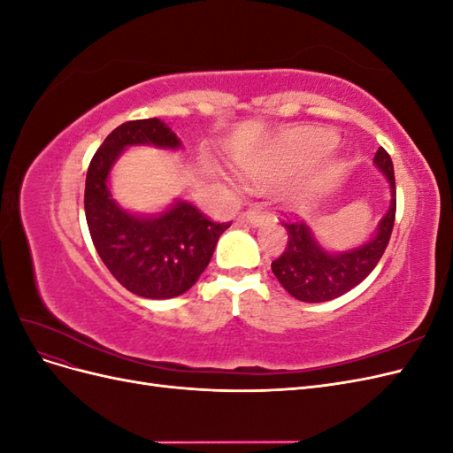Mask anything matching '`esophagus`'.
Returning a JSON list of instances; mask_svg holds the SVG:
<instances>
[{"label": "esophagus", "mask_w": 453, "mask_h": 453, "mask_svg": "<svg viewBox=\"0 0 453 453\" xmlns=\"http://www.w3.org/2000/svg\"><path fill=\"white\" fill-rule=\"evenodd\" d=\"M240 221L248 223V225H251V226H260V225H265V223L268 221V215L263 213V211L250 210V211H245V213L240 217Z\"/></svg>", "instance_id": "34e87169"}]
</instances>
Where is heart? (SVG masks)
<instances>
[{"label": "heart", "instance_id": "obj_1", "mask_svg": "<svg viewBox=\"0 0 453 453\" xmlns=\"http://www.w3.org/2000/svg\"><path fill=\"white\" fill-rule=\"evenodd\" d=\"M245 170H248V173H250V175H253V177H258V173H260V172H258V168H251V166H250V168H245Z\"/></svg>", "mask_w": 453, "mask_h": 453}]
</instances>
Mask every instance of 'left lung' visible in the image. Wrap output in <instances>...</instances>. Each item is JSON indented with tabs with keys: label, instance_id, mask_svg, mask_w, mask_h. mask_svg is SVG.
<instances>
[{
	"label": "left lung",
	"instance_id": "1",
	"mask_svg": "<svg viewBox=\"0 0 453 453\" xmlns=\"http://www.w3.org/2000/svg\"><path fill=\"white\" fill-rule=\"evenodd\" d=\"M374 166L386 175L389 183V208L381 217L374 234L365 243L346 251H328L313 236L304 223H285L287 248L280 258L272 263L273 276L283 285V289L303 303H326L338 298L355 285H359L386 251L395 223L396 190L393 162L386 149H378Z\"/></svg>",
	"mask_w": 453,
	"mask_h": 453
}]
</instances>
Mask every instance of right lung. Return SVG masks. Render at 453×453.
<instances>
[{"label":"right lung","instance_id":"add662e5","mask_svg":"<svg viewBox=\"0 0 453 453\" xmlns=\"http://www.w3.org/2000/svg\"><path fill=\"white\" fill-rule=\"evenodd\" d=\"M135 145L183 147L157 117L117 127L87 172V223L96 251L122 287L143 298H173L196 283L230 223H211L187 200H175L153 215L122 208L109 190V175L125 149Z\"/></svg>","mask_w":453,"mask_h":453}]
</instances>
